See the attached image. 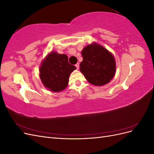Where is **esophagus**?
<instances>
[{"label":"esophagus","instance_id":"esophagus-1","mask_svg":"<svg viewBox=\"0 0 154 154\" xmlns=\"http://www.w3.org/2000/svg\"><path fill=\"white\" fill-rule=\"evenodd\" d=\"M75 66H76V67L77 68V69H79V66H79V63H76V64L75 65Z\"/></svg>","mask_w":154,"mask_h":154}]
</instances>
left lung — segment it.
Returning a JSON list of instances; mask_svg holds the SVG:
<instances>
[{
	"label": "left lung",
	"mask_w": 154,
	"mask_h": 154,
	"mask_svg": "<svg viewBox=\"0 0 154 154\" xmlns=\"http://www.w3.org/2000/svg\"><path fill=\"white\" fill-rule=\"evenodd\" d=\"M82 55L80 71L92 85L103 86L112 80L116 71V60L103 45L96 42L88 44L83 48Z\"/></svg>",
	"instance_id": "8db88e82"
}]
</instances>
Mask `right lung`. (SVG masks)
<instances>
[{
  "label": "right lung",
  "mask_w": 154,
  "mask_h": 154,
  "mask_svg": "<svg viewBox=\"0 0 154 154\" xmlns=\"http://www.w3.org/2000/svg\"><path fill=\"white\" fill-rule=\"evenodd\" d=\"M75 69V66L69 63L66 54L51 51L41 63L39 76L49 91L59 92L68 86L69 76Z\"/></svg>",
  "instance_id": "right-lung-1"
}]
</instances>
